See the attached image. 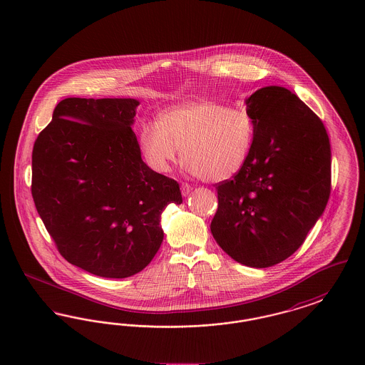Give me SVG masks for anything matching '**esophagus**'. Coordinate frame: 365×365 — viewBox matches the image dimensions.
Wrapping results in <instances>:
<instances>
[{"label": "esophagus", "instance_id": "1", "mask_svg": "<svg viewBox=\"0 0 365 365\" xmlns=\"http://www.w3.org/2000/svg\"><path fill=\"white\" fill-rule=\"evenodd\" d=\"M192 187H191L189 183H182V186H180V191H182V194L185 195V197H187L189 194H190V191Z\"/></svg>", "mask_w": 365, "mask_h": 365}]
</instances>
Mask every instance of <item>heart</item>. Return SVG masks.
<instances>
[{
	"instance_id": "heart-1",
	"label": "heart",
	"mask_w": 365,
	"mask_h": 365,
	"mask_svg": "<svg viewBox=\"0 0 365 365\" xmlns=\"http://www.w3.org/2000/svg\"><path fill=\"white\" fill-rule=\"evenodd\" d=\"M256 123L242 108L215 101L175 105L160 113L157 127L139 133V149L157 173L170 171L180 149L186 171L212 183L240 174L252 155Z\"/></svg>"
}]
</instances>
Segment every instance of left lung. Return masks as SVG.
<instances>
[{
	"instance_id": "obj_1",
	"label": "left lung",
	"mask_w": 365,
	"mask_h": 365,
	"mask_svg": "<svg viewBox=\"0 0 365 365\" xmlns=\"http://www.w3.org/2000/svg\"><path fill=\"white\" fill-rule=\"evenodd\" d=\"M245 104L256 123L253 150L240 174L216 185L210 231L231 259L267 268L290 257L326 209L330 139L284 87H262Z\"/></svg>"
}]
</instances>
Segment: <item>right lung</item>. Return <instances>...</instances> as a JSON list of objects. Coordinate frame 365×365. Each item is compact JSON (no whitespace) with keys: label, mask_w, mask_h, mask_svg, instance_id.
<instances>
[{"label":"right lung","mask_w":365,"mask_h":365,"mask_svg":"<svg viewBox=\"0 0 365 365\" xmlns=\"http://www.w3.org/2000/svg\"><path fill=\"white\" fill-rule=\"evenodd\" d=\"M134 98H66L33 149L31 192L66 260L122 279L153 260L163 210L182 204L178 182L150 170L131 128Z\"/></svg>","instance_id":"1"}]
</instances>
